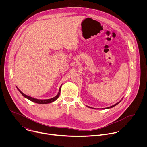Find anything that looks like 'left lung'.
Returning <instances> with one entry per match:
<instances>
[{
	"mask_svg": "<svg viewBox=\"0 0 147 147\" xmlns=\"http://www.w3.org/2000/svg\"><path fill=\"white\" fill-rule=\"evenodd\" d=\"M121 102V100L120 101V102H117V103H116V104H115V105H112V106H111V107H108V108H105V109H108V108H113V107H114L115 106H116V105H117L118 104V103H119L120 102ZM89 108H91V107H89Z\"/></svg>",
	"mask_w": 147,
	"mask_h": 147,
	"instance_id": "obj_1",
	"label": "left lung"
}]
</instances>
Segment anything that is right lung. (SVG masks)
Returning a JSON list of instances; mask_svg holds the SVG:
<instances>
[{
    "label": "right lung",
    "instance_id": "obj_1",
    "mask_svg": "<svg viewBox=\"0 0 147 147\" xmlns=\"http://www.w3.org/2000/svg\"><path fill=\"white\" fill-rule=\"evenodd\" d=\"M61 86L60 87V88H59V92L58 94H57L56 96H55V97L52 98H51V99H35V98H34L32 97H31V96H27V95L24 94V93H23L22 91H21L17 87V88L18 89V90L20 91V92L22 94V95L25 97L26 98L29 99L31 101H32L35 103H39V104H46V103H51V102H54L55 100H56L59 96L60 95V89H61Z\"/></svg>",
    "mask_w": 147,
    "mask_h": 147
}]
</instances>
